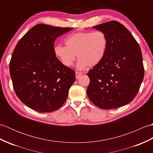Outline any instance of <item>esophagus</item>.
<instances>
[{
	"label": "esophagus",
	"instance_id": "esophagus-1",
	"mask_svg": "<svg viewBox=\"0 0 153 153\" xmlns=\"http://www.w3.org/2000/svg\"><path fill=\"white\" fill-rule=\"evenodd\" d=\"M82 72H79V71H76V79L78 78V77L81 76V75H82Z\"/></svg>",
	"mask_w": 153,
	"mask_h": 153
}]
</instances>
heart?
I'll list each match as a JSON object with an SVG mask.
<instances>
[{
    "instance_id": "obj_1",
    "label": "heart",
    "mask_w": 153,
    "mask_h": 153,
    "mask_svg": "<svg viewBox=\"0 0 153 153\" xmlns=\"http://www.w3.org/2000/svg\"><path fill=\"white\" fill-rule=\"evenodd\" d=\"M65 44L66 46H54L55 56L64 66L70 67L77 54V68L82 70L87 66H95L104 59L108 41L106 34L102 31L76 32L66 37Z\"/></svg>"
}]
</instances>
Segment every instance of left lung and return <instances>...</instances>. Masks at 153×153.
I'll return each instance as SVG.
<instances>
[{
  "instance_id": "left-lung-1",
  "label": "left lung",
  "mask_w": 153,
  "mask_h": 153,
  "mask_svg": "<svg viewBox=\"0 0 153 153\" xmlns=\"http://www.w3.org/2000/svg\"><path fill=\"white\" fill-rule=\"evenodd\" d=\"M93 28L105 32L108 45L104 59L87 73L90 79L87 96L102 109L124 106L137 95L143 79L140 47L118 22H107Z\"/></svg>"
}]
</instances>
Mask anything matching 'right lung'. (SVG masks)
<instances>
[{
	"instance_id": "add662e5",
	"label": "right lung",
	"mask_w": 153,
	"mask_h": 153,
	"mask_svg": "<svg viewBox=\"0 0 153 153\" xmlns=\"http://www.w3.org/2000/svg\"><path fill=\"white\" fill-rule=\"evenodd\" d=\"M72 29L37 24L16 45L10 61V74L16 95L31 109L53 112L66 101L76 74L55 56L54 43Z\"/></svg>"
}]
</instances>
